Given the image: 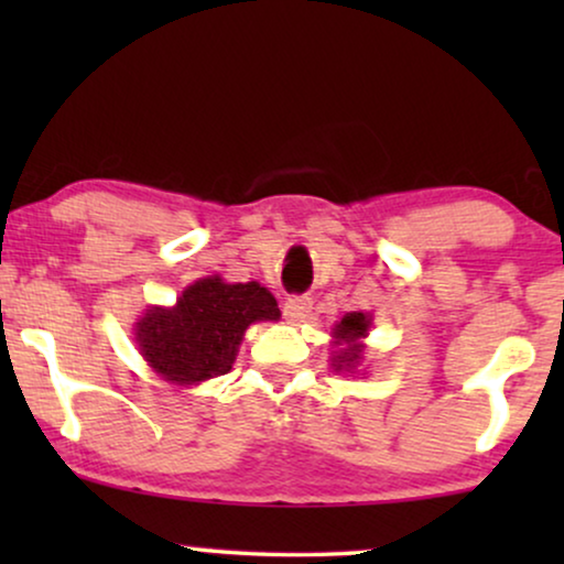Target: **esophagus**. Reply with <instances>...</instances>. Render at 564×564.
<instances>
[{
	"mask_svg": "<svg viewBox=\"0 0 564 564\" xmlns=\"http://www.w3.org/2000/svg\"><path fill=\"white\" fill-rule=\"evenodd\" d=\"M311 311H313V300L305 297V295H292V297L284 300V305H282L284 318H288L290 323L305 321L307 313H311Z\"/></svg>",
	"mask_w": 564,
	"mask_h": 564,
	"instance_id": "esophagus-1",
	"label": "esophagus"
}]
</instances>
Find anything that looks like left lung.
Segmentation results:
<instances>
[{"label": "left lung", "mask_w": 564, "mask_h": 564, "mask_svg": "<svg viewBox=\"0 0 564 564\" xmlns=\"http://www.w3.org/2000/svg\"><path fill=\"white\" fill-rule=\"evenodd\" d=\"M367 328H369V318H367L365 313L344 315L341 323H338V326L334 328V334H336L338 341H346L344 351L336 357L338 359V365H336L338 369H341L344 365L351 367L354 361L361 357V346L357 341L367 334Z\"/></svg>", "instance_id": "obj_1"}]
</instances>
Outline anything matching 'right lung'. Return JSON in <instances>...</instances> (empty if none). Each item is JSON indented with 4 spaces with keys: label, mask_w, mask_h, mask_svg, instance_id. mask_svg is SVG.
I'll return each instance as SVG.
<instances>
[{
    "label": "right lung",
    "mask_w": 564,
    "mask_h": 564,
    "mask_svg": "<svg viewBox=\"0 0 564 564\" xmlns=\"http://www.w3.org/2000/svg\"><path fill=\"white\" fill-rule=\"evenodd\" d=\"M280 307L257 282L226 284L207 276L189 284L172 311L153 307L138 323V344L169 382L192 384L230 372L243 330L253 321H276Z\"/></svg>",
    "instance_id": "1"
}]
</instances>
